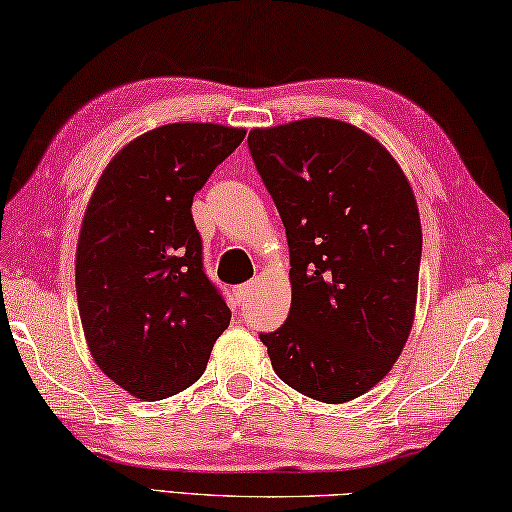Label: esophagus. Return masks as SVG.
<instances>
[{"label":"esophagus","mask_w":512,"mask_h":512,"mask_svg":"<svg viewBox=\"0 0 512 512\" xmlns=\"http://www.w3.org/2000/svg\"><path fill=\"white\" fill-rule=\"evenodd\" d=\"M250 292H253V281H246V284L235 288V297H237L239 303H242V301H246V297L250 295Z\"/></svg>","instance_id":"1"}]
</instances>
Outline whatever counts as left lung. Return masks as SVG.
<instances>
[{
    "instance_id": "left-lung-1",
    "label": "left lung",
    "mask_w": 512,
    "mask_h": 512,
    "mask_svg": "<svg viewBox=\"0 0 512 512\" xmlns=\"http://www.w3.org/2000/svg\"><path fill=\"white\" fill-rule=\"evenodd\" d=\"M248 151L286 226L292 306L262 332L277 376L314 400L365 394L413 323L422 231L389 151L334 118L253 129Z\"/></svg>"
}]
</instances>
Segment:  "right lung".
<instances>
[{"label": "right lung", "mask_w": 512, "mask_h": 512, "mask_svg": "<svg viewBox=\"0 0 512 512\" xmlns=\"http://www.w3.org/2000/svg\"><path fill=\"white\" fill-rule=\"evenodd\" d=\"M244 136L162 125L132 140L96 184L76 248V299L96 365L136 398L193 385L231 323L204 273L191 204Z\"/></svg>", "instance_id": "obj_1"}]
</instances>
